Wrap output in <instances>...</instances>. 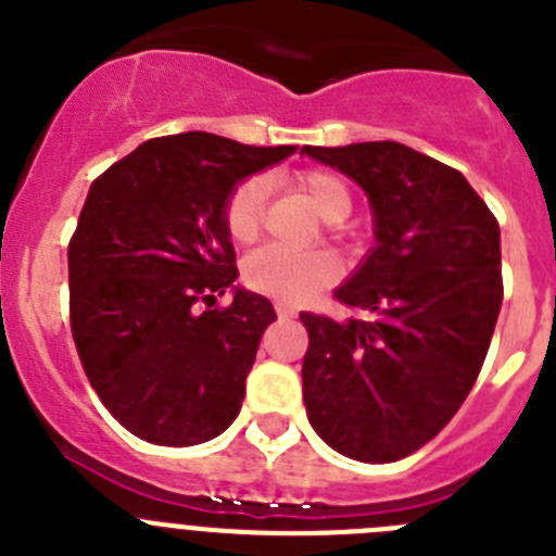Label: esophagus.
Listing matches in <instances>:
<instances>
[{
	"label": "esophagus",
	"instance_id": "1",
	"mask_svg": "<svg viewBox=\"0 0 556 556\" xmlns=\"http://www.w3.org/2000/svg\"><path fill=\"white\" fill-rule=\"evenodd\" d=\"M275 312H278V317H294V308L283 306V303H278V306H275Z\"/></svg>",
	"mask_w": 556,
	"mask_h": 556
}]
</instances>
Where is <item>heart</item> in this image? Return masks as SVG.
I'll return each mask as SVG.
<instances>
[{"instance_id":"obj_1","label":"heart","mask_w":556,"mask_h":556,"mask_svg":"<svg viewBox=\"0 0 556 556\" xmlns=\"http://www.w3.org/2000/svg\"><path fill=\"white\" fill-rule=\"evenodd\" d=\"M294 184L326 223H339L351 214V189L333 172H303ZM262 180L244 178L242 184H236L223 205V228L230 242H255V236L262 233ZM333 278H337V262L328 253H287L278 248H262L250 253L242 264L244 287L281 303L308 301L314 292L326 289Z\"/></svg>"}]
</instances>
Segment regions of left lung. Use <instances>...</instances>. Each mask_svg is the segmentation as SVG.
<instances>
[{
  "label": "left lung",
  "instance_id": "8db88e82",
  "mask_svg": "<svg viewBox=\"0 0 556 556\" xmlns=\"http://www.w3.org/2000/svg\"><path fill=\"white\" fill-rule=\"evenodd\" d=\"M367 191L376 248L333 292L367 317L303 312L308 424L339 454L395 462L476 384L501 301V230L465 175L397 141L303 147Z\"/></svg>",
  "mask_w": 556,
  "mask_h": 556
}]
</instances>
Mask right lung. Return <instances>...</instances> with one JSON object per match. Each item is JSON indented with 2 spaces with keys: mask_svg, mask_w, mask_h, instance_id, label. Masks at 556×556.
I'll return each mask as SVG.
<instances>
[{
  "mask_svg": "<svg viewBox=\"0 0 556 556\" xmlns=\"http://www.w3.org/2000/svg\"><path fill=\"white\" fill-rule=\"evenodd\" d=\"M214 132L161 136L108 166L68 242V320L105 409L147 443L198 445L223 434L273 303L233 287L223 205L239 180L292 155Z\"/></svg>",
  "mask_w": 556,
  "mask_h": 556,
  "instance_id": "right-lung-1",
  "label": "right lung"
}]
</instances>
